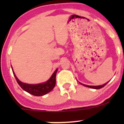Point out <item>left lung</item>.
I'll return each instance as SVG.
<instances>
[{
	"mask_svg": "<svg viewBox=\"0 0 124 124\" xmlns=\"http://www.w3.org/2000/svg\"><path fill=\"white\" fill-rule=\"evenodd\" d=\"M109 82V81H108ZM107 82V83H104V84L102 85H99V86H89V85H85V84H83V83H80V82H79L80 83L81 85H83L84 86H86V87H90V88H92V89H101L102 88V87H103L104 86H106V85L108 83V82Z\"/></svg>",
	"mask_w": 124,
	"mask_h": 124,
	"instance_id": "1",
	"label": "left lung"
}]
</instances>
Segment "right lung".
<instances>
[{"instance_id": "obj_1", "label": "right lung", "mask_w": 124, "mask_h": 124, "mask_svg": "<svg viewBox=\"0 0 124 124\" xmlns=\"http://www.w3.org/2000/svg\"><path fill=\"white\" fill-rule=\"evenodd\" d=\"M12 70L14 76L16 80H17V83L23 89L24 91L33 95L38 96V97L47 94V93L52 91L56 85V76L57 69L55 70L52 76H51L50 78L48 80L46 81V82H44V83L36 85L27 84V83L21 82L16 76V74L14 72L12 67Z\"/></svg>"}]
</instances>
